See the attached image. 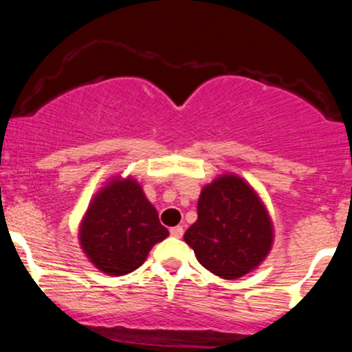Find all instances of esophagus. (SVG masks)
Instances as JSON below:
<instances>
[{
	"label": "esophagus",
	"instance_id": "34e87169",
	"mask_svg": "<svg viewBox=\"0 0 352 352\" xmlns=\"http://www.w3.org/2000/svg\"><path fill=\"white\" fill-rule=\"evenodd\" d=\"M170 235L172 236H175V238H182V235H184V228L180 227H173V228H170Z\"/></svg>",
	"mask_w": 352,
	"mask_h": 352
}]
</instances>
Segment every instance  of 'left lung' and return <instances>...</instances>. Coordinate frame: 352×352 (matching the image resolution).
Wrapping results in <instances>:
<instances>
[{
	"label": "left lung",
	"mask_w": 352,
	"mask_h": 352,
	"mask_svg": "<svg viewBox=\"0 0 352 352\" xmlns=\"http://www.w3.org/2000/svg\"><path fill=\"white\" fill-rule=\"evenodd\" d=\"M197 212L199 218L184 240L199 263L217 276H245L272 252V217L256 190L235 173H221L205 185Z\"/></svg>",
	"instance_id": "1"
}]
</instances>
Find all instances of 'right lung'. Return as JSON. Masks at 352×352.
Returning <instances> with one entry per match:
<instances>
[{
    "label": "right lung",
    "mask_w": 352,
    "mask_h": 352,
    "mask_svg": "<svg viewBox=\"0 0 352 352\" xmlns=\"http://www.w3.org/2000/svg\"><path fill=\"white\" fill-rule=\"evenodd\" d=\"M87 260L109 276H122L147 260L152 246L168 236L159 213L132 177H112L91 200L79 223Z\"/></svg>",
    "instance_id": "add662e5"
}]
</instances>
